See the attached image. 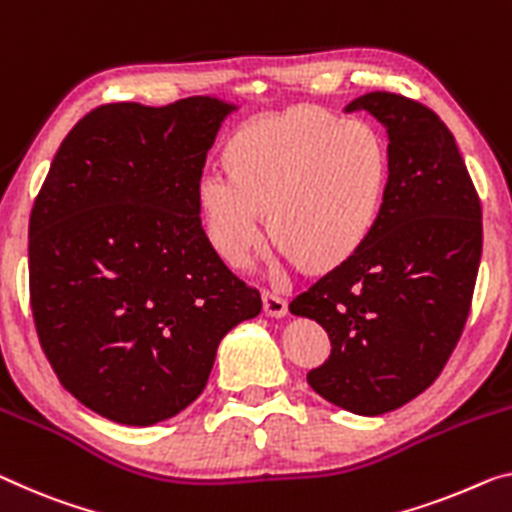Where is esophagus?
I'll list each match as a JSON object with an SVG mask.
<instances>
[{"label": "esophagus", "instance_id": "esophagus-1", "mask_svg": "<svg viewBox=\"0 0 512 512\" xmlns=\"http://www.w3.org/2000/svg\"><path fill=\"white\" fill-rule=\"evenodd\" d=\"M263 311H265V316H270V318H283L288 313V302L283 300L281 295L272 293V290H265V293H263Z\"/></svg>", "mask_w": 512, "mask_h": 512}]
</instances>
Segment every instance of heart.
Here are the masks:
<instances>
[{"label": "heart", "mask_w": 512, "mask_h": 512, "mask_svg": "<svg viewBox=\"0 0 512 512\" xmlns=\"http://www.w3.org/2000/svg\"><path fill=\"white\" fill-rule=\"evenodd\" d=\"M389 178V151L371 123L295 107L240 130L231 160L201 171L208 235L231 265L249 261L272 224L290 263L348 258L373 231Z\"/></svg>", "instance_id": "b5f03b06"}]
</instances>
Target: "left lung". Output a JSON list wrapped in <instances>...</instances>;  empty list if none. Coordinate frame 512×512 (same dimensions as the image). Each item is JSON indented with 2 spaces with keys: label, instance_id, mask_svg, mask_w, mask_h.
I'll return each mask as SVG.
<instances>
[{
  "label": "left lung",
  "instance_id": "8db88e82",
  "mask_svg": "<svg viewBox=\"0 0 512 512\" xmlns=\"http://www.w3.org/2000/svg\"><path fill=\"white\" fill-rule=\"evenodd\" d=\"M368 112L389 137L382 212L368 238L290 302L332 341L306 375L341 410H398L437 380L460 341L483 251L481 201L455 137L421 102L373 91Z\"/></svg>",
  "mask_w": 512,
  "mask_h": 512
}]
</instances>
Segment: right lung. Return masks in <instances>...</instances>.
I'll return each mask as SVG.
<instances>
[{
	"label": "right lung",
	"mask_w": 512,
	"mask_h": 512,
	"mask_svg": "<svg viewBox=\"0 0 512 512\" xmlns=\"http://www.w3.org/2000/svg\"><path fill=\"white\" fill-rule=\"evenodd\" d=\"M235 105H102L61 141L29 219L36 332L59 382L153 426L206 389L217 345L261 313L201 226L199 178Z\"/></svg>",
	"instance_id": "1"
}]
</instances>
